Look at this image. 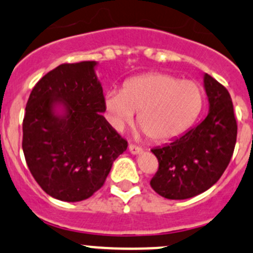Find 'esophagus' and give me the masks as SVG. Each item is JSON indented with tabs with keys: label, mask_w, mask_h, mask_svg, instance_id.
<instances>
[{
	"label": "esophagus",
	"mask_w": 253,
	"mask_h": 253,
	"mask_svg": "<svg viewBox=\"0 0 253 253\" xmlns=\"http://www.w3.org/2000/svg\"><path fill=\"white\" fill-rule=\"evenodd\" d=\"M128 150H129V153H131V154H133V155L141 154V153L143 152V149L141 147H137V145H134V144H129L128 145Z\"/></svg>",
	"instance_id": "34e87169"
}]
</instances>
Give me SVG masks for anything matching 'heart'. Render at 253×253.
Wrapping results in <instances>:
<instances>
[{"instance_id": "1", "label": "heart", "mask_w": 253, "mask_h": 253, "mask_svg": "<svg viewBox=\"0 0 253 253\" xmlns=\"http://www.w3.org/2000/svg\"><path fill=\"white\" fill-rule=\"evenodd\" d=\"M104 106L111 125L121 131L138 114L142 132L153 142L167 143L182 136L197 120L202 94L197 84L164 73L137 76L121 91H108Z\"/></svg>"}]
</instances>
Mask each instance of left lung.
<instances>
[{"label":"left lung","mask_w":253,"mask_h":253,"mask_svg":"<svg viewBox=\"0 0 253 253\" xmlns=\"http://www.w3.org/2000/svg\"><path fill=\"white\" fill-rule=\"evenodd\" d=\"M203 85L209 103L206 119L180 138L152 149L159 169L150 186L168 200H187L205 192L233 157L237 125L230 94L207 73Z\"/></svg>","instance_id":"left-lung-1"}]
</instances>
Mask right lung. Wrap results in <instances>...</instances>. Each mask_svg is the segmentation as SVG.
<instances>
[{
  "label": "right lung",
  "mask_w": 253,
  "mask_h": 253,
  "mask_svg": "<svg viewBox=\"0 0 253 253\" xmlns=\"http://www.w3.org/2000/svg\"><path fill=\"white\" fill-rule=\"evenodd\" d=\"M96 66L95 61L57 66L35 84L25 106V162L40 187L65 202L93 196L127 149V141L101 115Z\"/></svg>",
  "instance_id": "obj_1"
}]
</instances>
